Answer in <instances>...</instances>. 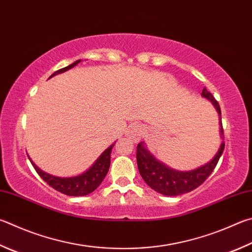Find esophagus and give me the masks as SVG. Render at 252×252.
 Masks as SVG:
<instances>
[{
    "mask_svg": "<svg viewBox=\"0 0 252 252\" xmlns=\"http://www.w3.org/2000/svg\"><path fill=\"white\" fill-rule=\"evenodd\" d=\"M126 135H129L130 138H132L134 141H139L142 135V127L138 125H132L129 129H127Z\"/></svg>",
    "mask_w": 252,
    "mask_h": 252,
    "instance_id": "obj_1",
    "label": "esophagus"
}]
</instances>
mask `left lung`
<instances>
[{"label": "left lung", "instance_id": "obj_1", "mask_svg": "<svg viewBox=\"0 0 252 252\" xmlns=\"http://www.w3.org/2000/svg\"><path fill=\"white\" fill-rule=\"evenodd\" d=\"M202 95L204 98L208 99L216 108V110L221 117V111L219 103L209 91L204 88ZM220 135L223 140V129L220 118ZM225 149V142L221 141L220 148H219L216 155L210 159L205 165L200 166L193 171L180 172L166 166L165 164L158 161L150 151L146 149L144 142H140L136 146V163H138L139 172L142 178L148 184L151 189L158 191L159 194L166 196H177L197 189L199 185L207 180V177L212 174L214 168L216 167L217 163L220 158L221 154Z\"/></svg>", "mask_w": 252, "mask_h": 252}]
</instances>
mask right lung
<instances>
[{
	"instance_id": "add662e5",
	"label": "right lung",
	"mask_w": 252,
	"mask_h": 252,
	"mask_svg": "<svg viewBox=\"0 0 252 252\" xmlns=\"http://www.w3.org/2000/svg\"><path fill=\"white\" fill-rule=\"evenodd\" d=\"M81 61L79 59V61H76L74 63H71V65L55 71L49 78H52L55 75L67 71L68 69H70V68L75 67L77 63H79ZM113 146L114 143L109 146V148L100 155L97 161H95L93 165L90 166V168H88L85 173L80 174L78 176L72 177H58L50 175V174L43 172L40 168L35 165L30 158H29L38 175L42 177L50 187H53L54 189L61 191V193L68 196H85L93 193V191L101 184L103 178L106 177L109 171V167H110L111 151Z\"/></svg>"
}]
</instances>
